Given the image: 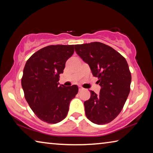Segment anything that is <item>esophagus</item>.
Here are the masks:
<instances>
[{
	"instance_id": "34e87169",
	"label": "esophagus",
	"mask_w": 153,
	"mask_h": 153,
	"mask_svg": "<svg viewBox=\"0 0 153 153\" xmlns=\"http://www.w3.org/2000/svg\"><path fill=\"white\" fill-rule=\"evenodd\" d=\"M84 90V88H83L79 87V91H82V90Z\"/></svg>"
}]
</instances>
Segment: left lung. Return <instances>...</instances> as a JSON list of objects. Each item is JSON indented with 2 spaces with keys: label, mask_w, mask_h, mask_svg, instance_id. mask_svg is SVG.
Returning a JSON list of instances; mask_svg holds the SVG:
<instances>
[{
  "label": "left lung",
  "mask_w": 153,
  "mask_h": 153,
  "mask_svg": "<svg viewBox=\"0 0 153 153\" xmlns=\"http://www.w3.org/2000/svg\"><path fill=\"white\" fill-rule=\"evenodd\" d=\"M76 53L88 65L98 77L100 94L90 90V98L84 102L87 118L102 125L120 114L130 91L131 73L126 59L105 44L94 42L75 45Z\"/></svg>",
  "instance_id": "left-lung-1"
}]
</instances>
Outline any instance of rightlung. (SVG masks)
Wrapping results in <instances>:
<instances>
[{
	"mask_svg": "<svg viewBox=\"0 0 153 153\" xmlns=\"http://www.w3.org/2000/svg\"><path fill=\"white\" fill-rule=\"evenodd\" d=\"M74 52V45L48 46L31 56L25 65L22 86L25 100L36 116L48 123L65 118L69 103L78 92L77 85L65 87L59 82Z\"/></svg>",
	"mask_w": 153,
	"mask_h": 153,
	"instance_id": "obj_1",
	"label": "right lung"
}]
</instances>
